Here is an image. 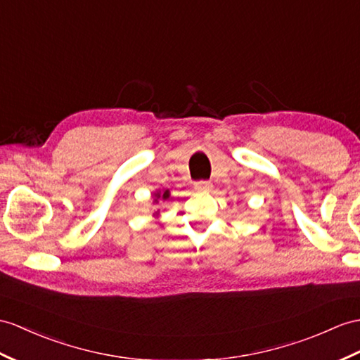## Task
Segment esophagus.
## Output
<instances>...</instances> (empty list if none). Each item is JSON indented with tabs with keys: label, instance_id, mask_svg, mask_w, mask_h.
I'll use <instances>...</instances> for the list:
<instances>
[{
	"label": "esophagus",
	"instance_id": "34e87169",
	"mask_svg": "<svg viewBox=\"0 0 360 360\" xmlns=\"http://www.w3.org/2000/svg\"><path fill=\"white\" fill-rule=\"evenodd\" d=\"M194 188H195V191H198V192H206V191L212 189V185H210L209 181H197Z\"/></svg>",
	"mask_w": 360,
	"mask_h": 360
}]
</instances>
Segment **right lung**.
Returning <instances> with one entry per match:
<instances>
[{
    "instance_id": "right-lung-1",
    "label": "right lung",
    "mask_w": 360,
    "mask_h": 360,
    "mask_svg": "<svg viewBox=\"0 0 360 360\" xmlns=\"http://www.w3.org/2000/svg\"><path fill=\"white\" fill-rule=\"evenodd\" d=\"M169 197H171V192H169V189H165V191H155L154 194H153V205H159V200H169ZM153 217L154 218H159L160 217V212L159 210H154L153 212Z\"/></svg>"
}]
</instances>
